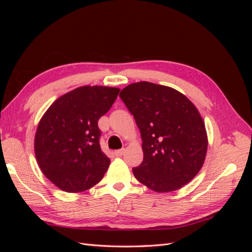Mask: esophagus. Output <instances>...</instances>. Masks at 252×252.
Segmentation results:
<instances>
[{
	"mask_svg": "<svg viewBox=\"0 0 252 252\" xmlns=\"http://www.w3.org/2000/svg\"><path fill=\"white\" fill-rule=\"evenodd\" d=\"M124 152H125V149H119V150L114 151V155H116L117 157H122L124 155Z\"/></svg>",
	"mask_w": 252,
	"mask_h": 252,
	"instance_id": "1",
	"label": "esophagus"
}]
</instances>
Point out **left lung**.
I'll use <instances>...</instances> for the list:
<instances>
[{
	"label": "left lung",
	"instance_id": "1",
	"mask_svg": "<svg viewBox=\"0 0 252 252\" xmlns=\"http://www.w3.org/2000/svg\"><path fill=\"white\" fill-rule=\"evenodd\" d=\"M120 97L142 136L144 158L135 179L157 192L182 188L199 173L208 140L199 110L178 90L150 82L125 87Z\"/></svg>",
	"mask_w": 252,
	"mask_h": 252
}]
</instances>
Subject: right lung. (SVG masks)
<instances>
[{
  "instance_id": "right-lung-1",
  "label": "right lung",
  "mask_w": 252,
  "mask_h": 252,
  "mask_svg": "<svg viewBox=\"0 0 252 252\" xmlns=\"http://www.w3.org/2000/svg\"><path fill=\"white\" fill-rule=\"evenodd\" d=\"M119 88L83 86L60 96L36 128L34 154L42 172L60 189L82 192L100 182L110 159L100 146L97 121Z\"/></svg>"
}]
</instances>
